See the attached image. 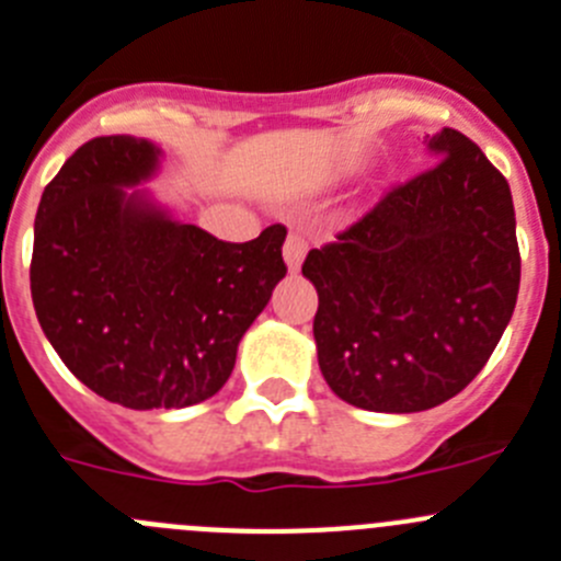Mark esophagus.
<instances>
[{"instance_id":"obj_1","label":"esophagus","mask_w":561,"mask_h":561,"mask_svg":"<svg viewBox=\"0 0 561 561\" xmlns=\"http://www.w3.org/2000/svg\"><path fill=\"white\" fill-rule=\"evenodd\" d=\"M282 254H285L287 268H290V271L301 268V263H305V256H307V238H305V234H301V232L287 234Z\"/></svg>"}]
</instances>
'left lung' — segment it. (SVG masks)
Instances as JSON below:
<instances>
[{"label": "left lung", "mask_w": 561, "mask_h": 561, "mask_svg": "<svg viewBox=\"0 0 561 561\" xmlns=\"http://www.w3.org/2000/svg\"><path fill=\"white\" fill-rule=\"evenodd\" d=\"M426 171L312 249L318 365L348 404L423 412L495 352L520 287L510 182L457 129L426 138Z\"/></svg>", "instance_id": "left-lung-1"}]
</instances>
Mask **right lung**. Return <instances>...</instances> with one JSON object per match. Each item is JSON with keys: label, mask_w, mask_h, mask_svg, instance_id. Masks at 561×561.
I'll return each instance as SVG.
<instances>
[{"label": "right lung", "mask_w": 561, "mask_h": 561, "mask_svg": "<svg viewBox=\"0 0 561 561\" xmlns=\"http://www.w3.org/2000/svg\"><path fill=\"white\" fill-rule=\"evenodd\" d=\"M160 149L133 135L82 144L44 187L30 287L66 368L129 410H180L227 385L238 343L287 274L282 224L224 243L146 191Z\"/></svg>", "instance_id": "1"}]
</instances>
